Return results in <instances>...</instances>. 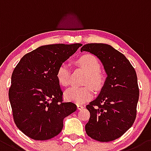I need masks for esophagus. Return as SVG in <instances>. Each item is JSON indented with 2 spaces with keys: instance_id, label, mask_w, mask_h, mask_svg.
I'll return each mask as SVG.
<instances>
[{
  "instance_id": "obj_1",
  "label": "esophagus",
  "mask_w": 151,
  "mask_h": 151,
  "mask_svg": "<svg viewBox=\"0 0 151 151\" xmlns=\"http://www.w3.org/2000/svg\"><path fill=\"white\" fill-rule=\"evenodd\" d=\"M77 109H78V110H82L83 108H84V106L83 105V104H77Z\"/></svg>"
}]
</instances>
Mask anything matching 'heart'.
<instances>
[{
	"instance_id": "obj_1",
	"label": "heart",
	"mask_w": 151,
	"mask_h": 151,
	"mask_svg": "<svg viewBox=\"0 0 151 151\" xmlns=\"http://www.w3.org/2000/svg\"><path fill=\"white\" fill-rule=\"evenodd\" d=\"M77 65L82 68L87 73L85 77L83 87L72 86L65 92V98L69 101L76 103H83L88 101L92 97V87L96 89H99L103 84V79L99 73L100 63L96 57L92 55H84L79 58L77 61ZM70 67L67 64L63 63L59 67L56 72L57 80L63 86H67L70 83Z\"/></svg>"
}]
</instances>
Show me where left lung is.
<instances>
[{
	"label": "left lung",
	"instance_id": "8db88e82",
	"mask_svg": "<svg viewBox=\"0 0 151 151\" xmlns=\"http://www.w3.org/2000/svg\"><path fill=\"white\" fill-rule=\"evenodd\" d=\"M81 52L96 55L107 74L100 93L86 105L90 113L86 132L99 142H108L124 134L135 121L139 97L137 75L123 54L106 43H88Z\"/></svg>",
	"mask_w": 151,
	"mask_h": 151
}]
</instances>
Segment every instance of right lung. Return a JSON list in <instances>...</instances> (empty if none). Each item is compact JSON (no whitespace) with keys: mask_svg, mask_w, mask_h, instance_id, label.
<instances>
[{"mask_svg":"<svg viewBox=\"0 0 151 151\" xmlns=\"http://www.w3.org/2000/svg\"><path fill=\"white\" fill-rule=\"evenodd\" d=\"M81 46H41L25 54L15 68L9 99L15 123L29 138L44 141L56 136L64 119L77 110L73 102L62 101L56 72Z\"/></svg>","mask_w":151,"mask_h":151,"instance_id":"right-lung-1","label":"right lung"}]
</instances>
